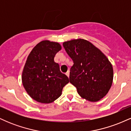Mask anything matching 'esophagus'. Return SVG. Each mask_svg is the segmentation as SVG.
Instances as JSON below:
<instances>
[{"label":"esophagus","instance_id":"obj_1","mask_svg":"<svg viewBox=\"0 0 131 131\" xmlns=\"http://www.w3.org/2000/svg\"><path fill=\"white\" fill-rule=\"evenodd\" d=\"M66 75L68 76V77L69 78V76H70V71H68L66 73Z\"/></svg>","mask_w":131,"mask_h":131}]
</instances>
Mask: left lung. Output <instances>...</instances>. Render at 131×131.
I'll return each instance as SVG.
<instances>
[{
	"instance_id": "obj_1",
	"label": "left lung",
	"mask_w": 131,
	"mask_h": 131,
	"mask_svg": "<svg viewBox=\"0 0 131 131\" xmlns=\"http://www.w3.org/2000/svg\"><path fill=\"white\" fill-rule=\"evenodd\" d=\"M73 60L70 82L82 98L97 102L104 97L112 87V64L105 55L88 40L78 39L63 43Z\"/></svg>"
}]
</instances>
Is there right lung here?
<instances>
[{"instance_id":"add662e5","label":"right lung","mask_w":131,"mask_h":131,"mask_svg":"<svg viewBox=\"0 0 131 131\" xmlns=\"http://www.w3.org/2000/svg\"><path fill=\"white\" fill-rule=\"evenodd\" d=\"M61 49L59 43L46 40L34 47L27 58L22 82L28 95L36 101L50 103L61 95L69 79L60 70L54 57Z\"/></svg>"}]
</instances>
